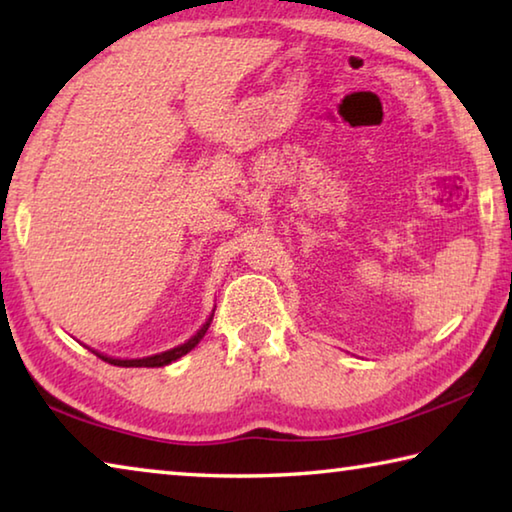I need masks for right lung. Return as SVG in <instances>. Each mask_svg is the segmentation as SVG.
<instances>
[{
  "label": "right lung",
  "instance_id": "obj_1",
  "mask_svg": "<svg viewBox=\"0 0 512 512\" xmlns=\"http://www.w3.org/2000/svg\"><path fill=\"white\" fill-rule=\"evenodd\" d=\"M210 323H212V316L207 318V323H205L201 329H198V332L192 336V339L185 341L183 345H178V348H171V350H167V352L153 354V357H144V359H112V357H106V354H99V352H94V354H97L99 359L112 363V366H121V368H160V366H167V363H171V361L180 359V357H183V354H187L189 350H194L196 345H198V341H201L203 336H205V332H207V327H210Z\"/></svg>",
  "mask_w": 512,
  "mask_h": 512
}]
</instances>
